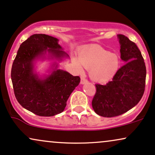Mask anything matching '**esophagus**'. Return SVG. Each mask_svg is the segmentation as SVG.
<instances>
[{
	"label": "esophagus",
	"mask_w": 155,
	"mask_h": 155,
	"mask_svg": "<svg viewBox=\"0 0 155 155\" xmlns=\"http://www.w3.org/2000/svg\"><path fill=\"white\" fill-rule=\"evenodd\" d=\"M88 82V80L87 79H86L85 78H84V77H81V84H86V83H87Z\"/></svg>",
	"instance_id": "obj_1"
}]
</instances>
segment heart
Here are the masks:
<instances>
[{
	"instance_id": "1",
	"label": "heart",
	"mask_w": 155,
	"mask_h": 155,
	"mask_svg": "<svg viewBox=\"0 0 155 155\" xmlns=\"http://www.w3.org/2000/svg\"><path fill=\"white\" fill-rule=\"evenodd\" d=\"M77 58L72 61L78 71L83 73V67L89 70V76L97 83H106L114 77L119 68V59L116 54L110 53L98 45H93L81 49Z\"/></svg>"
}]
</instances>
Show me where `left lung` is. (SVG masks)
I'll return each mask as SVG.
<instances>
[{
    "label": "left lung",
    "instance_id": "left-lung-1",
    "mask_svg": "<svg viewBox=\"0 0 155 155\" xmlns=\"http://www.w3.org/2000/svg\"><path fill=\"white\" fill-rule=\"evenodd\" d=\"M120 58L126 63L113 80L105 85L95 84L92 102L93 109L102 117L118 116L133 108L140 101L145 89L146 66L139 48L127 37L118 35Z\"/></svg>",
    "mask_w": 155,
    "mask_h": 155
}]
</instances>
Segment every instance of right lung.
I'll return each mask as SVG.
<instances>
[{"instance_id":"add662e5","label":"right lung","mask_w":155,"mask_h":155,"mask_svg":"<svg viewBox=\"0 0 155 155\" xmlns=\"http://www.w3.org/2000/svg\"><path fill=\"white\" fill-rule=\"evenodd\" d=\"M68 57L58 40L49 35L35 34L22 42L11 74L18 103L40 116L50 117L62 113L71 94L79 85L80 77L58 68L56 62L52 65L48 75L40 77L35 72V63L40 59L61 61Z\"/></svg>"}]
</instances>
